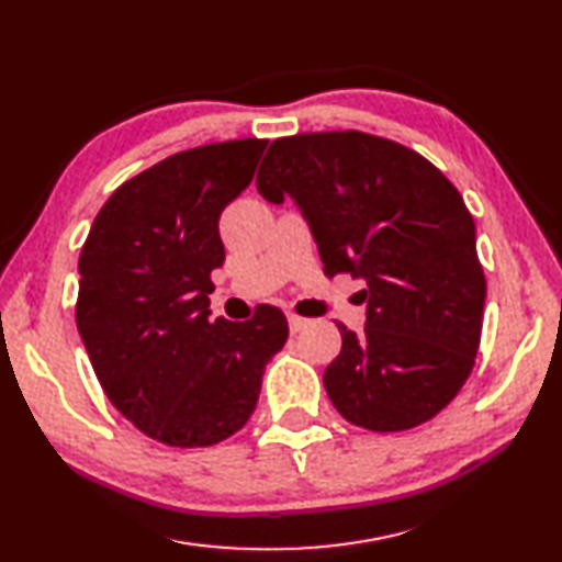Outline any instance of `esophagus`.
I'll use <instances>...</instances> for the list:
<instances>
[{"instance_id":"esophagus-1","label":"esophagus","mask_w":562,"mask_h":562,"mask_svg":"<svg viewBox=\"0 0 562 562\" xmlns=\"http://www.w3.org/2000/svg\"><path fill=\"white\" fill-rule=\"evenodd\" d=\"M286 323H290V333H301V329H306L308 327V318H301V315H296V313H286Z\"/></svg>"}]
</instances>
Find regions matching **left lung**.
<instances>
[{
    "instance_id": "obj_1",
    "label": "left lung",
    "mask_w": 562,
    "mask_h": 562,
    "mask_svg": "<svg viewBox=\"0 0 562 562\" xmlns=\"http://www.w3.org/2000/svg\"><path fill=\"white\" fill-rule=\"evenodd\" d=\"M256 187L296 201L327 278L368 282L363 333L337 323L341 351L323 375L341 418L370 431L435 418L470 378L486 296L474 221L451 180L404 144L344 131L276 139Z\"/></svg>"
}]
</instances>
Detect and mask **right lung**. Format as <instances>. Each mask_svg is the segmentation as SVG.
I'll return each mask as SVG.
<instances>
[{
  "mask_svg": "<svg viewBox=\"0 0 562 562\" xmlns=\"http://www.w3.org/2000/svg\"><path fill=\"white\" fill-rule=\"evenodd\" d=\"M268 139L178 151L109 196L78 261L76 323L94 375L123 418L176 449L213 446L256 408L266 363L290 335L261 306L211 321L218 218L247 190Z\"/></svg>",
  "mask_w": 562,
  "mask_h": 562,
  "instance_id": "add662e5",
  "label": "right lung"
}]
</instances>
